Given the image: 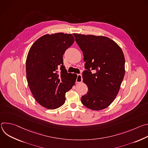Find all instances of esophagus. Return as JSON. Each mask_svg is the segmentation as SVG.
Here are the masks:
<instances>
[{"mask_svg":"<svg viewBox=\"0 0 148 148\" xmlns=\"http://www.w3.org/2000/svg\"><path fill=\"white\" fill-rule=\"evenodd\" d=\"M82 81V77L81 74H78L77 75V78L76 79V82L77 83H80Z\"/></svg>","mask_w":148,"mask_h":148,"instance_id":"esophagus-1","label":"esophagus"}]
</instances>
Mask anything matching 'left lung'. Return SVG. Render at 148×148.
I'll list each match as a JSON object with an SVG mask.
<instances>
[{
    "label": "left lung",
    "mask_w": 148,
    "mask_h": 148,
    "mask_svg": "<svg viewBox=\"0 0 148 148\" xmlns=\"http://www.w3.org/2000/svg\"><path fill=\"white\" fill-rule=\"evenodd\" d=\"M82 51L85 70L83 82L87 94L81 102L87 108L99 111L107 108L118 95L125 75V57L119 45L111 38L94 35L74 33ZM91 70L95 73H92Z\"/></svg>",
    "instance_id": "left-lung-1"
}]
</instances>
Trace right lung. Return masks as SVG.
I'll use <instances>...</instances> for the list:
<instances>
[{
    "instance_id": "add662e5",
    "label": "right lung",
    "mask_w": 148,
    "mask_h": 148,
    "mask_svg": "<svg viewBox=\"0 0 148 148\" xmlns=\"http://www.w3.org/2000/svg\"><path fill=\"white\" fill-rule=\"evenodd\" d=\"M74 41L71 34H47L38 38L29 51L26 62L28 85L36 101L46 108L62 106L66 93L75 85L77 75L67 73L62 59Z\"/></svg>"
}]
</instances>
